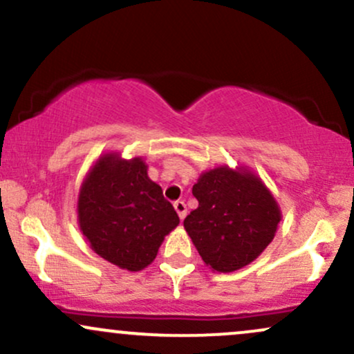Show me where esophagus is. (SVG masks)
<instances>
[{
	"instance_id": "1",
	"label": "esophagus",
	"mask_w": 354,
	"mask_h": 354,
	"mask_svg": "<svg viewBox=\"0 0 354 354\" xmlns=\"http://www.w3.org/2000/svg\"><path fill=\"white\" fill-rule=\"evenodd\" d=\"M174 209H176V213H178V216H180V219L186 218V213H188V209H186L185 201H181V200L174 201Z\"/></svg>"
}]
</instances>
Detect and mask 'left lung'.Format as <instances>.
I'll return each mask as SVG.
<instances>
[{
	"mask_svg": "<svg viewBox=\"0 0 354 354\" xmlns=\"http://www.w3.org/2000/svg\"><path fill=\"white\" fill-rule=\"evenodd\" d=\"M198 208L185 230L206 266L231 273L254 261L273 241L281 211L270 189L246 168L205 171L193 186Z\"/></svg>",
	"mask_w": 354,
	"mask_h": 354,
	"instance_id": "obj_1",
	"label": "left lung"
}]
</instances>
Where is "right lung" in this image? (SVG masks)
Returning <instances> with one entry per match:
<instances>
[{
    "label": "right lung",
    "instance_id": "obj_1",
    "mask_svg": "<svg viewBox=\"0 0 354 354\" xmlns=\"http://www.w3.org/2000/svg\"><path fill=\"white\" fill-rule=\"evenodd\" d=\"M78 221L93 251L128 271L151 265L166 234L180 225L145 161L118 153L103 154L84 178Z\"/></svg>",
    "mask_w": 354,
    "mask_h": 354
}]
</instances>
